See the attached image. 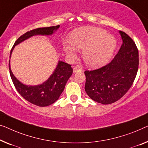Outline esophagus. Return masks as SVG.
<instances>
[{
  "label": "esophagus",
  "mask_w": 148,
  "mask_h": 148,
  "mask_svg": "<svg viewBox=\"0 0 148 148\" xmlns=\"http://www.w3.org/2000/svg\"><path fill=\"white\" fill-rule=\"evenodd\" d=\"M82 68L80 65H77V66H75V67L74 68V69H73L74 72H80V71H82Z\"/></svg>",
  "instance_id": "34e87169"
}]
</instances>
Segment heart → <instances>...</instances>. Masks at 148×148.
Wrapping results in <instances>:
<instances>
[{
	"label": "heart",
	"mask_w": 148,
	"mask_h": 148,
	"mask_svg": "<svg viewBox=\"0 0 148 148\" xmlns=\"http://www.w3.org/2000/svg\"><path fill=\"white\" fill-rule=\"evenodd\" d=\"M69 42H64V50L73 58L76 49L83 50L84 60L88 65L98 67L106 64L114 54L116 40L104 29L97 27L81 28L75 30L70 36Z\"/></svg>",
	"instance_id": "1"
}]
</instances>
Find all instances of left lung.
Instances as JSON below:
<instances>
[{
    "instance_id": "left-lung-1",
    "label": "left lung",
    "mask_w": 148,
    "mask_h": 148,
    "mask_svg": "<svg viewBox=\"0 0 148 148\" xmlns=\"http://www.w3.org/2000/svg\"><path fill=\"white\" fill-rule=\"evenodd\" d=\"M122 45L113 60L102 68L86 70L85 91L94 101L110 104L123 97L133 84L139 65L138 50L126 33L120 31Z\"/></svg>"
}]
</instances>
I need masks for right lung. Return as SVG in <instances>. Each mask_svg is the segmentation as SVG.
I'll use <instances>...</instances> for the list:
<instances>
[{
    "mask_svg": "<svg viewBox=\"0 0 148 148\" xmlns=\"http://www.w3.org/2000/svg\"><path fill=\"white\" fill-rule=\"evenodd\" d=\"M59 27L60 25L38 28L26 32L20 36L14 42L11 49L10 58L16 45L34 35H51L54 32L56 31ZM8 68L11 79L18 92L28 102L40 107L48 106L58 100L64 91L67 81L73 72L71 65L62 61H59L53 74L45 82L37 86H27L17 80L12 74L10 69V60Z\"/></svg>",
    "mask_w": 148,
    "mask_h": 148,
    "instance_id": "add662e5",
    "label": "right lung"
}]
</instances>
